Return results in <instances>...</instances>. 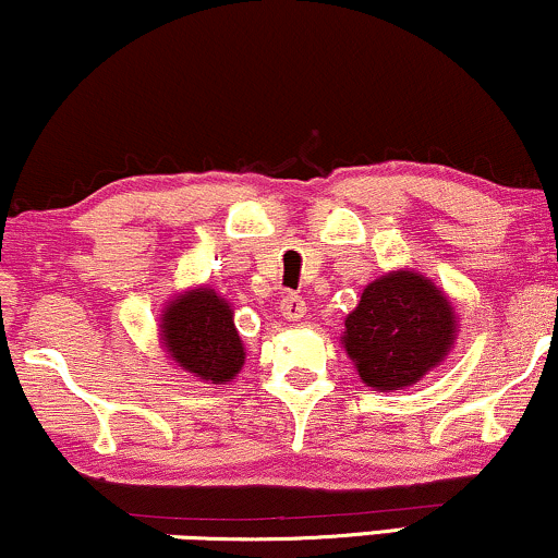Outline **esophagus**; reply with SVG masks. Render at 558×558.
Masks as SVG:
<instances>
[{"instance_id":"1","label":"esophagus","mask_w":558,"mask_h":558,"mask_svg":"<svg viewBox=\"0 0 558 558\" xmlns=\"http://www.w3.org/2000/svg\"><path fill=\"white\" fill-rule=\"evenodd\" d=\"M279 307H281V316L290 320H300L305 316V300L300 298V294H284Z\"/></svg>"}]
</instances>
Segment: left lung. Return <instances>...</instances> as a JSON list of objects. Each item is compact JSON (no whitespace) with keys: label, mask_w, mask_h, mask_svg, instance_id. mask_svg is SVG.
<instances>
[{"label":"left lung","mask_w":558,"mask_h":558,"mask_svg":"<svg viewBox=\"0 0 558 558\" xmlns=\"http://www.w3.org/2000/svg\"><path fill=\"white\" fill-rule=\"evenodd\" d=\"M457 339L454 307L428 277L391 271L371 281L344 320L342 344L371 389L417 384L449 355Z\"/></svg>","instance_id":"obj_1"}]
</instances>
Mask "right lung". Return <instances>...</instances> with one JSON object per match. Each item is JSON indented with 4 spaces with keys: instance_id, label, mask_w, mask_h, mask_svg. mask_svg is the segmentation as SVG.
Returning <instances> with one entry per match:
<instances>
[{
    "instance_id": "1",
    "label": "right lung",
    "mask_w": 558,
    "mask_h": 558,
    "mask_svg": "<svg viewBox=\"0 0 558 558\" xmlns=\"http://www.w3.org/2000/svg\"><path fill=\"white\" fill-rule=\"evenodd\" d=\"M232 316V305L208 287L180 294L161 313L163 350L195 378L227 384L245 363V347Z\"/></svg>"
}]
</instances>
